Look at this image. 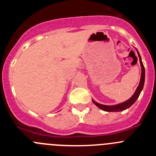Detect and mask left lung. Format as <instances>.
I'll list each match as a JSON object with an SVG mask.
<instances>
[{"label":"left lung","instance_id":"left-lung-1","mask_svg":"<svg viewBox=\"0 0 156 156\" xmlns=\"http://www.w3.org/2000/svg\"><path fill=\"white\" fill-rule=\"evenodd\" d=\"M136 50H137V48H135ZM137 55H138L139 57V60H140V67H141V75H140V83H139V85L137 87V88L135 90L134 94H133L130 98L128 99L127 101H124V102L119 103V104L117 105H101L99 104V103L96 102L94 100H92L94 104L96 106H98L100 109L103 110V111L105 112H121L123 111V110L127 109L128 108H129L133 103L137 101V99L138 98L139 95H140V92L142 90L143 87H144V77H145V70H144V65H143L142 61H141V58H140V54H139L138 51L137 50Z\"/></svg>","mask_w":156,"mask_h":156}]
</instances>
